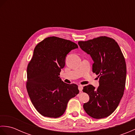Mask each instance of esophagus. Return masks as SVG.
<instances>
[{
  "label": "esophagus",
  "instance_id": "esophagus-1",
  "mask_svg": "<svg viewBox=\"0 0 135 135\" xmlns=\"http://www.w3.org/2000/svg\"><path fill=\"white\" fill-rule=\"evenodd\" d=\"M82 89H83V86L80 85H78V89L80 91H81L82 90Z\"/></svg>",
  "mask_w": 135,
  "mask_h": 135
}]
</instances>
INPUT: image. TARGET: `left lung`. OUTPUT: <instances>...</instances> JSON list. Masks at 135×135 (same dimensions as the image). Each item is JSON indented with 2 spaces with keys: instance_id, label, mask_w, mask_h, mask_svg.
I'll return each instance as SVG.
<instances>
[{
  "instance_id": "1",
  "label": "left lung",
  "mask_w": 135,
  "mask_h": 135,
  "mask_svg": "<svg viewBox=\"0 0 135 135\" xmlns=\"http://www.w3.org/2000/svg\"><path fill=\"white\" fill-rule=\"evenodd\" d=\"M78 45L91 57L93 73L100 78L97 89L91 85L84 87L82 91L88 94L89 100L83 107L93 118H105L115 110L124 94L127 75L124 56L117 42L110 37L79 41Z\"/></svg>"
}]
</instances>
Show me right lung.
I'll use <instances>...</instances> for the list:
<instances>
[{
    "mask_svg": "<svg viewBox=\"0 0 135 135\" xmlns=\"http://www.w3.org/2000/svg\"><path fill=\"white\" fill-rule=\"evenodd\" d=\"M75 43L56 36L45 38L36 46L27 66L26 88L36 110L44 117L58 118L68 101L79 93L76 84H67L59 76L67 54L78 48Z\"/></svg>",
    "mask_w": 135,
    "mask_h": 135,
    "instance_id": "1",
    "label": "right lung"
}]
</instances>
